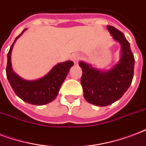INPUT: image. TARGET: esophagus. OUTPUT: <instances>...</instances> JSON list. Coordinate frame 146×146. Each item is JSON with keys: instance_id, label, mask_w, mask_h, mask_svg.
<instances>
[{"instance_id": "1", "label": "esophagus", "mask_w": 146, "mask_h": 146, "mask_svg": "<svg viewBox=\"0 0 146 146\" xmlns=\"http://www.w3.org/2000/svg\"><path fill=\"white\" fill-rule=\"evenodd\" d=\"M79 58H80V57H79V55H78L77 54H72V56H71V60L74 62V64H77Z\"/></svg>"}]
</instances>
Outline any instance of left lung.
Instances as JSON below:
<instances>
[{"instance_id":"8db88e82","label":"left lung","mask_w":146,"mask_h":146,"mask_svg":"<svg viewBox=\"0 0 146 146\" xmlns=\"http://www.w3.org/2000/svg\"><path fill=\"white\" fill-rule=\"evenodd\" d=\"M113 38L121 45L120 60L109 70H100L80 61L82 75L81 84L85 99L90 104L104 107L111 104L123 96L131 85L134 73L133 54L129 42L120 30L108 26Z\"/></svg>"}]
</instances>
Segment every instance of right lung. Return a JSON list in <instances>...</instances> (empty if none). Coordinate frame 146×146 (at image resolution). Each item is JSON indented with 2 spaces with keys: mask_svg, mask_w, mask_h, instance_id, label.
I'll return each mask as SVG.
<instances>
[{
  "mask_svg": "<svg viewBox=\"0 0 146 146\" xmlns=\"http://www.w3.org/2000/svg\"><path fill=\"white\" fill-rule=\"evenodd\" d=\"M26 30V29H25L21 34L16 38L8 52L6 69L7 77L16 95L23 101L35 105H44L56 98L71 66H73V62L67 60L57 64L50 72L38 80L30 81L22 79L13 70L11 51L16 41Z\"/></svg>",
  "mask_w": 146,
  "mask_h": 146,
  "instance_id": "right-lung-1",
  "label": "right lung"
}]
</instances>
